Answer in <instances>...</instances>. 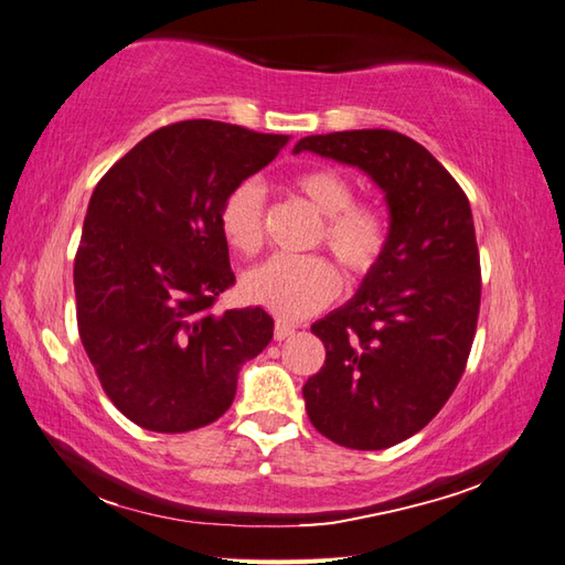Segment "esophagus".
I'll return each mask as SVG.
<instances>
[{
	"mask_svg": "<svg viewBox=\"0 0 565 565\" xmlns=\"http://www.w3.org/2000/svg\"><path fill=\"white\" fill-rule=\"evenodd\" d=\"M294 332H296V328L291 326V322L276 320V326H274V340H276V342H284V340H289Z\"/></svg>",
	"mask_w": 565,
	"mask_h": 565,
	"instance_id": "34e87169",
	"label": "esophagus"
}]
</instances>
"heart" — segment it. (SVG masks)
Listing matches in <instances>:
<instances>
[{
  "mask_svg": "<svg viewBox=\"0 0 565 565\" xmlns=\"http://www.w3.org/2000/svg\"><path fill=\"white\" fill-rule=\"evenodd\" d=\"M294 189L322 215L316 243H326L344 271L362 279L381 262L388 225L381 211L354 203L356 191L340 172L318 167L294 177ZM218 227L239 255H255L264 237V191L255 179L235 184L218 209ZM340 291V274L326 257L276 255L243 276L247 301L284 320L306 318L326 308Z\"/></svg>",
  "mask_w": 565,
  "mask_h": 565,
  "instance_id": "b5f03b06",
  "label": "heart"
}]
</instances>
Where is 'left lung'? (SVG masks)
<instances>
[{
	"label": "left lung",
	"mask_w": 565,
	"mask_h": 565,
	"mask_svg": "<svg viewBox=\"0 0 565 565\" xmlns=\"http://www.w3.org/2000/svg\"><path fill=\"white\" fill-rule=\"evenodd\" d=\"M359 167L386 194L388 245L356 296L318 320L326 366L303 386L310 423L340 447L388 449L449 401L481 308L471 206L419 142L366 128L308 136L294 152Z\"/></svg>",
	"instance_id": "left-lung-1"
}]
</instances>
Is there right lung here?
<instances>
[{
  "label": "right lung",
  "mask_w": 565,
  "mask_h": 565,
  "mask_svg": "<svg viewBox=\"0 0 565 565\" xmlns=\"http://www.w3.org/2000/svg\"><path fill=\"white\" fill-rule=\"evenodd\" d=\"M289 136L221 121L158 128L106 172L75 257L77 328L104 393L142 429L191 431L231 407L274 334L262 308L213 313L235 284L218 209Z\"/></svg>",
  "instance_id": "obj_1"
}]
</instances>
